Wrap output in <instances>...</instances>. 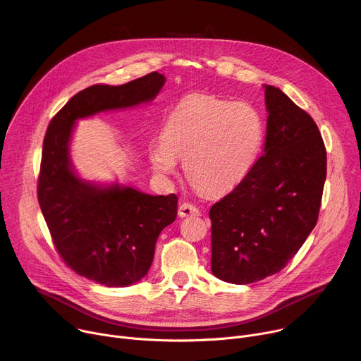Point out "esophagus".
Listing matches in <instances>:
<instances>
[{
    "label": "esophagus",
    "instance_id": "obj_1",
    "mask_svg": "<svg viewBox=\"0 0 361 361\" xmlns=\"http://www.w3.org/2000/svg\"><path fill=\"white\" fill-rule=\"evenodd\" d=\"M178 216L181 219L191 217V216H200V210L191 202H183L178 207Z\"/></svg>",
    "mask_w": 361,
    "mask_h": 361
}]
</instances>
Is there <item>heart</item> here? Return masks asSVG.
Segmentation results:
<instances>
[{"mask_svg": "<svg viewBox=\"0 0 361 361\" xmlns=\"http://www.w3.org/2000/svg\"><path fill=\"white\" fill-rule=\"evenodd\" d=\"M263 140L262 116L248 102L197 97L170 116L163 138L149 145V161L154 171L170 176L176 159L184 157V173L197 190L223 194L251 171Z\"/></svg>", "mask_w": 361, "mask_h": 361, "instance_id": "obj_1", "label": "heart"}]
</instances>
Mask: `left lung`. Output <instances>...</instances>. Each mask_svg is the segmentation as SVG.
Masks as SVG:
<instances>
[{"label":"left lung","mask_w":361,"mask_h":361,"mask_svg":"<svg viewBox=\"0 0 361 361\" xmlns=\"http://www.w3.org/2000/svg\"><path fill=\"white\" fill-rule=\"evenodd\" d=\"M264 88V154L210 210L212 271L233 284L260 281L287 266L317 223L327 174L314 120L280 88Z\"/></svg>","instance_id":"8db88e82"}]
</instances>
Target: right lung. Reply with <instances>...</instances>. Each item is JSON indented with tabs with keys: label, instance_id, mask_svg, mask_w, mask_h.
Listing matches in <instances>:
<instances>
[{
	"label": "right lung",
	"instance_id": "1",
	"mask_svg": "<svg viewBox=\"0 0 361 361\" xmlns=\"http://www.w3.org/2000/svg\"><path fill=\"white\" fill-rule=\"evenodd\" d=\"M164 82L154 71L117 87L91 85L53 117L44 137L37 194L49 234L70 269L102 286H130L147 274L161 230L177 217L178 198L81 180L68 154L74 123L148 102Z\"/></svg>",
	"mask_w": 361,
	"mask_h": 361
}]
</instances>
